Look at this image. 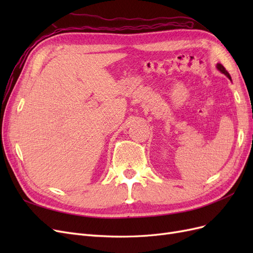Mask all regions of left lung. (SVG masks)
<instances>
[{
	"label": "left lung",
	"mask_w": 253,
	"mask_h": 253,
	"mask_svg": "<svg viewBox=\"0 0 253 253\" xmlns=\"http://www.w3.org/2000/svg\"><path fill=\"white\" fill-rule=\"evenodd\" d=\"M216 68H217V70L220 72V73H223L224 75H226L227 76V77L229 78V79H230L231 80V77H230V75H229V73L226 71V68L223 66V65H221V64H219V63H217V65H216Z\"/></svg>",
	"instance_id": "obj_1"
}]
</instances>
